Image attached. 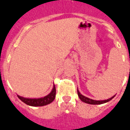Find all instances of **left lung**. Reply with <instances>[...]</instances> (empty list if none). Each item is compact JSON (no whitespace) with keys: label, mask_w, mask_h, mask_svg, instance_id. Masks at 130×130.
<instances>
[{"label":"left lung","mask_w":130,"mask_h":130,"mask_svg":"<svg viewBox=\"0 0 130 130\" xmlns=\"http://www.w3.org/2000/svg\"><path fill=\"white\" fill-rule=\"evenodd\" d=\"M77 94L78 96L79 97V99L84 103H88V104H92V105H99V104H103V103H105L106 102H108L110 101V100H112L114 97L115 96V95H114L113 96H112L111 98L108 99H106V100H103V101H96V100H93V99H89L86 97V96H84L82 94H81L79 92V91L77 90Z\"/></svg>","instance_id":"left-lung-1"}]
</instances>
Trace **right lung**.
I'll list each match as a JSON object with an SVG mask.
<instances>
[{"instance_id":"right-lung-1","label":"right lung","mask_w":130,"mask_h":130,"mask_svg":"<svg viewBox=\"0 0 130 130\" xmlns=\"http://www.w3.org/2000/svg\"><path fill=\"white\" fill-rule=\"evenodd\" d=\"M55 94H56V89H55V85L53 86L52 90L49 94L46 95V96L42 97V98L38 99H29V98H24L22 96H20L18 95V97L20 99V100L26 103L27 105L31 106H46L49 104L51 102L54 101L55 98Z\"/></svg>"}]
</instances>
